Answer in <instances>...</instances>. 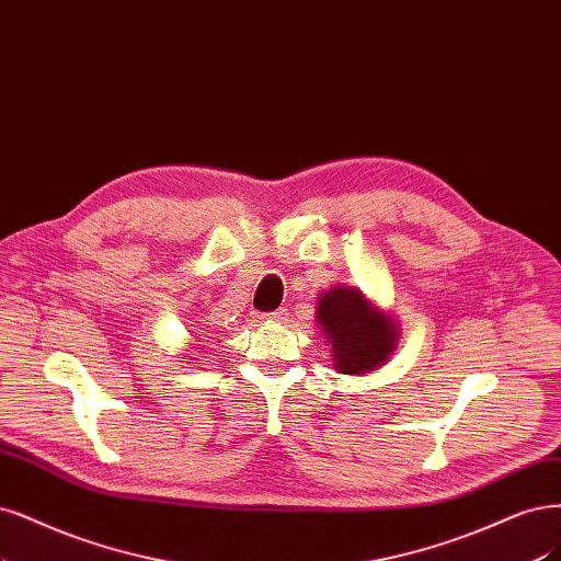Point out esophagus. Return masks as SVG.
Segmentation results:
<instances>
[{"instance_id": "34e87169", "label": "esophagus", "mask_w": 561, "mask_h": 561, "mask_svg": "<svg viewBox=\"0 0 561 561\" xmlns=\"http://www.w3.org/2000/svg\"><path fill=\"white\" fill-rule=\"evenodd\" d=\"M285 316H287V308H276V311L264 313L262 318H264V320H283Z\"/></svg>"}]
</instances>
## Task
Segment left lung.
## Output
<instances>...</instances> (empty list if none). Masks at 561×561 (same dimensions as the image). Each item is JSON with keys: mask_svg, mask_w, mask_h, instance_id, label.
<instances>
[{"mask_svg": "<svg viewBox=\"0 0 561 561\" xmlns=\"http://www.w3.org/2000/svg\"><path fill=\"white\" fill-rule=\"evenodd\" d=\"M318 322L332 343L341 374L374 371L394 351L397 324L369 306L355 287H334L318 304Z\"/></svg>", "mask_w": 561, "mask_h": 561, "instance_id": "1", "label": "left lung"}]
</instances>
